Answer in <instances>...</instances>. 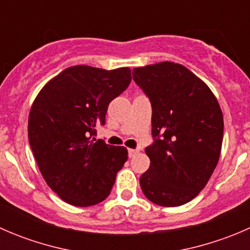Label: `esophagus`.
<instances>
[{
  "mask_svg": "<svg viewBox=\"0 0 250 250\" xmlns=\"http://www.w3.org/2000/svg\"><path fill=\"white\" fill-rule=\"evenodd\" d=\"M138 152H139L138 150H134V148H129V150H128V156H129V158H132V157H134V156L137 155Z\"/></svg>",
  "mask_w": 250,
  "mask_h": 250,
  "instance_id": "esophagus-1",
  "label": "esophagus"
}]
</instances>
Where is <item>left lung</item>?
Instances as JSON below:
<instances>
[{"label":"left lung","instance_id":"1","mask_svg":"<svg viewBox=\"0 0 250 250\" xmlns=\"http://www.w3.org/2000/svg\"><path fill=\"white\" fill-rule=\"evenodd\" d=\"M133 80L150 99L153 143L150 167L140 176L144 195L162 207L190 202L208 183L220 157L224 120L208 85L180 64L133 69Z\"/></svg>","mask_w":250,"mask_h":250}]
</instances>
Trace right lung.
<instances>
[{
    "mask_svg": "<svg viewBox=\"0 0 250 250\" xmlns=\"http://www.w3.org/2000/svg\"><path fill=\"white\" fill-rule=\"evenodd\" d=\"M132 81L130 69H65L44 85L29 115V143L40 172L66 203L94 206L110 195L127 148L95 139L109 104Z\"/></svg>",
    "mask_w": 250,
    "mask_h": 250,
    "instance_id": "add662e5",
    "label": "right lung"
}]
</instances>
